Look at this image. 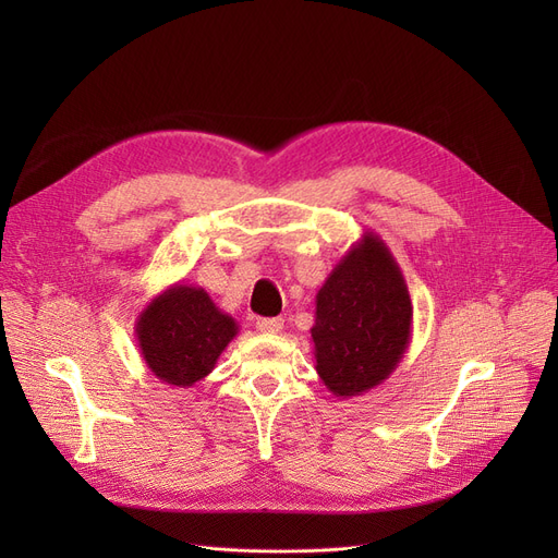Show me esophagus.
I'll return each instance as SVG.
<instances>
[{"instance_id":"34e87169","label":"esophagus","mask_w":558,"mask_h":558,"mask_svg":"<svg viewBox=\"0 0 558 558\" xmlns=\"http://www.w3.org/2000/svg\"><path fill=\"white\" fill-rule=\"evenodd\" d=\"M256 328L260 332H281L283 320L281 318H258L256 320Z\"/></svg>"}]
</instances>
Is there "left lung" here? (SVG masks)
<instances>
[{
  "mask_svg": "<svg viewBox=\"0 0 558 558\" xmlns=\"http://www.w3.org/2000/svg\"><path fill=\"white\" fill-rule=\"evenodd\" d=\"M412 300L393 253L375 232L351 244L316 293V373L337 398L393 375L412 337Z\"/></svg>",
  "mask_w": 558,
  "mask_h": 558,
  "instance_id": "obj_1",
  "label": "left lung"
}]
</instances>
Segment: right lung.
I'll return each mask as SVG.
<instances>
[{"label": "right lung", "mask_w": 558, "mask_h": 558, "mask_svg": "<svg viewBox=\"0 0 558 558\" xmlns=\"http://www.w3.org/2000/svg\"><path fill=\"white\" fill-rule=\"evenodd\" d=\"M240 332L199 286L177 281L137 316L134 335L146 367L160 381L189 388L205 379Z\"/></svg>", "instance_id": "obj_1"}]
</instances>
